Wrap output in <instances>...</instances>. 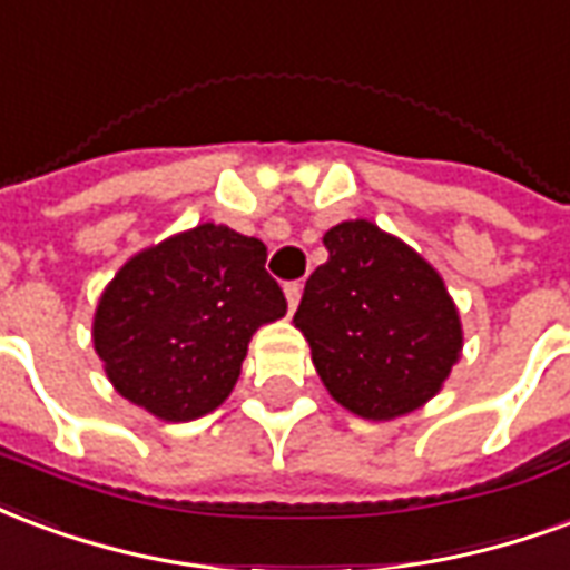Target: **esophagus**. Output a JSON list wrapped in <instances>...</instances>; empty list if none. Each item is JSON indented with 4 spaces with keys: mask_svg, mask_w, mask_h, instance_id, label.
<instances>
[{
    "mask_svg": "<svg viewBox=\"0 0 570 570\" xmlns=\"http://www.w3.org/2000/svg\"><path fill=\"white\" fill-rule=\"evenodd\" d=\"M301 294H303L301 282H288V285H285V297H288V309H291V313L297 309V303H301Z\"/></svg>",
    "mask_w": 570,
    "mask_h": 570,
    "instance_id": "1",
    "label": "esophagus"
}]
</instances>
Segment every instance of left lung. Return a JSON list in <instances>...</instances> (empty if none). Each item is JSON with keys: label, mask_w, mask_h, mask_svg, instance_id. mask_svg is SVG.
I'll list each match as a JSON object with an SVG mask.
<instances>
[{"label": "left lung", "mask_w": 570, "mask_h": 570, "mask_svg": "<svg viewBox=\"0 0 570 570\" xmlns=\"http://www.w3.org/2000/svg\"><path fill=\"white\" fill-rule=\"evenodd\" d=\"M327 261L294 313L336 404L373 422L431 401L461 352L459 309L440 273L376 224L325 234Z\"/></svg>", "instance_id": "8db88e82"}]
</instances>
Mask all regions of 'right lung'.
<instances>
[{
    "label": "right lung",
    "instance_id": "obj_1",
    "mask_svg": "<svg viewBox=\"0 0 570 570\" xmlns=\"http://www.w3.org/2000/svg\"><path fill=\"white\" fill-rule=\"evenodd\" d=\"M264 264L267 245L224 224H197L130 257L94 315V348L120 397L164 422L222 406L252 334L288 313Z\"/></svg>",
    "mask_w": 570,
    "mask_h": 570
}]
</instances>
